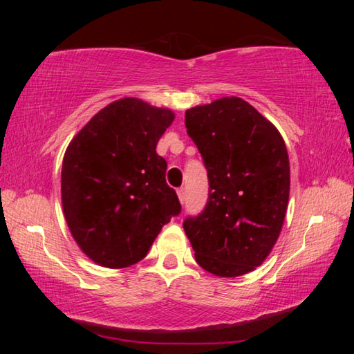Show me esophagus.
Masks as SVG:
<instances>
[{
	"instance_id": "esophagus-1",
	"label": "esophagus",
	"mask_w": 354,
	"mask_h": 354,
	"mask_svg": "<svg viewBox=\"0 0 354 354\" xmlns=\"http://www.w3.org/2000/svg\"><path fill=\"white\" fill-rule=\"evenodd\" d=\"M178 198L181 201V205H184L185 201V190L184 189H178Z\"/></svg>"
}]
</instances>
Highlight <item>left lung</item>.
Listing matches in <instances>:
<instances>
[{"label": "left lung", "mask_w": 354, "mask_h": 354, "mask_svg": "<svg viewBox=\"0 0 354 354\" xmlns=\"http://www.w3.org/2000/svg\"><path fill=\"white\" fill-rule=\"evenodd\" d=\"M185 128L209 178V200L184 221L195 259L206 272L236 278L267 259L284 223L289 154L272 122L239 97L185 111Z\"/></svg>", "instance_id": "8db88e82"}]
</instances>
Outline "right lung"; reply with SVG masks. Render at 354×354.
Instances as JSON below:
<instances>
[{
  "label": "right lung",
  "instance_id": "add662e5",
  "mask_svg": "<svg viewBox=\"0 0 354 354\" xmlns=\"http://www.w3.org/2000/svg\"><path fill=\"white\" fill-rule=\"evenodd\" d=\"M175 112L127 97L88 120L64 154L61 195L75 242L88 259L124 268L147 256L181 212L156 145Z\"/></svg>",
  "mask_w": 354,
  "mask_h": 354
}]
</instances>
